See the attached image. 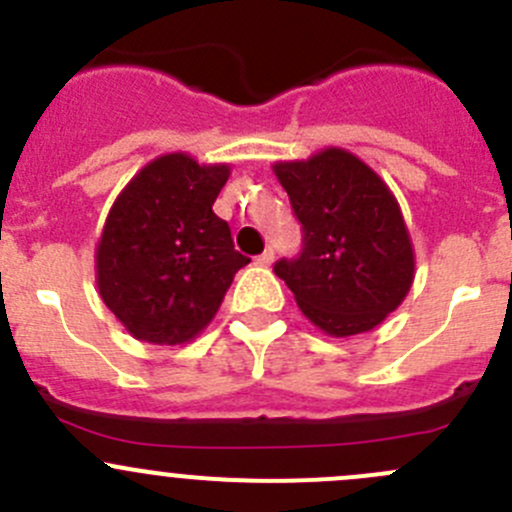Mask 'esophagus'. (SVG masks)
Returning <instances> with one entry per match:
<instances>
[{"label": "esophagus", "instance_id": "obj_1", "mask_svg": "<svg viewBox=\"0 0 512 512\" xmlns=\"http://www.w3.org/2000/svg\"><path fill=\"white\" fill-rule=\"evenodd\" d=\"M272 260H275V250H272V247H270V250H265V252H262V255L260 257H257V265H260V267H270L272 265Z\"/></svg>", "mask_w": 512, "mask_h": 512}]
</instances>
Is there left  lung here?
Instances as JSON below:
<instances>
[{"label":"left lung","mask_w":512,"mask_h":512,"mask_svg":"<svg viewBox=\"0 0 512 512\" xmlns=\"http://www.w3.org/2000/svg\"><path fill=\"white\" fill-rule=\"evenodd\" d=\"M302 222V255L280 260L302 315L330 337L370 332L415 280V250L388 182L342 147L272 165Z\"/></svg>","instance_id":"obj_1"}]
</instances>
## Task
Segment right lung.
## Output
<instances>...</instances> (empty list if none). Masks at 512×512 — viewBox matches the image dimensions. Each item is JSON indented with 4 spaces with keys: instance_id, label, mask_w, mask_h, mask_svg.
Listing matches in <instances>:
<instances>
[{
    "instance_id": "right-lung-1",
    "label": "right lung",
    "mask_w": 512,
    "mask_h": 512,
    "mask_svg": "<svg viewBox=\"0 0 512 512\" xmlns=\"http://www.w3.org/2000/svg\"><path fill=\"white\" fill-rule=\"evenodd\" d=\"M227 162L187 152L147 162L109 207L94 250L99 297L135 340L185 345L212 322L247 257L212 212Z\"/></svg>"
}]
</instances>
